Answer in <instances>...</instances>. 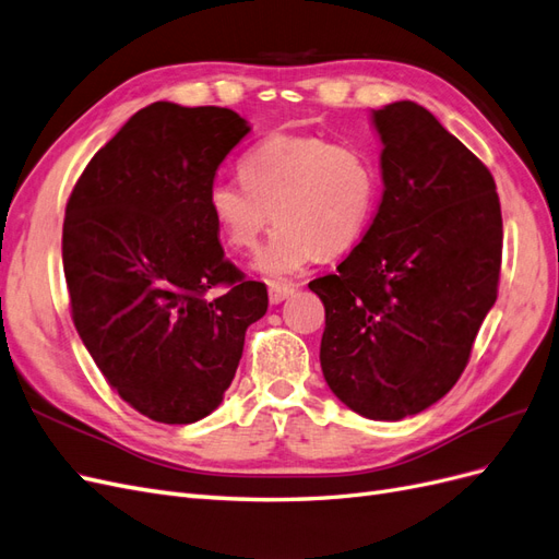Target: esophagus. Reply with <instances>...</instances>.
Instances as JSON below:
<instances>
[{"mask_svg":"<svg viewBox=\"0 0 559 559\" xmlns=\"http://www.w3.org/2000/svg\"><path fill=\"white\" fill-rule=\"evenodd\" d=\"M294 294V286L292 284H284V282H270L267 284V296H270V302H282L284 298H289Z\"/></svg>","mask_w":559,"mask_h":559,"instance_id":"esophagus-1","label":"esophagus"}]
</instances>
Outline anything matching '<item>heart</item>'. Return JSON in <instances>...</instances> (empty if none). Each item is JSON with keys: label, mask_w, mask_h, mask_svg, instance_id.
Wrapping results in <instances>:
<instances>
[{"label": "heart", "mask_w": 559, "mask_h": 559, "mask_svg": "<svg viewBox=\"0 0 559 559\" xmlns=\"http://www.w3.org/2000/svg\"><path fill=\"white\" fill-rule=\"evenodd\" d=\"M242 179H216L207 210L222 238L253 251L275 216L277 228L259 253L267 277H292L321 253L361 240L376 212L380 177L366 151L319 134L277 132L240 160Z\"/></svg>", "instance_id": "obj_1"}]
</instances>
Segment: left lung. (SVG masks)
<instances>
[{
    "label": "left lung",
    "mask_w": 559,
    "mask_h": 559,
    "mask_svg": "<svg viewBox=\"0 0 559 559\" xmlns=\"http://www.w3.org/2000/svg\"><path fill=\"white\" fill-rule=\"evenodd\" d=\"M380 207L333 275L308 286L326 310L319 361L331 392L396 421L460 380L495 306L503 224L480 158L411 99L373 111Z\"/></svg>",
    "instance_id": "1"
}]
</instances>
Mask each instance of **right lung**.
Returning <instances> with one entry per match:
<instances>
[{
    "label": "right lung",
    "mask_w": 559,
    "mask_h": 559,
    "mask_svg": "<svg viewBox=\"0 0 559 559\" xmlns=\"http://www.w3.org/2000/svg\"><path fill=\"white\" fill-rule=\"evenodd\" d=\"M247 132L233 109L154 103L67 200L74 326L114 392L163 425H191L224 401L247 326L267 310L265 284L224 257L207 210L218 165Z\"/></svg>",
    "instance_id": "right-lung-1"
}]
</instances>
